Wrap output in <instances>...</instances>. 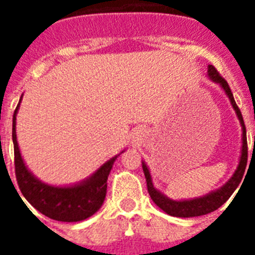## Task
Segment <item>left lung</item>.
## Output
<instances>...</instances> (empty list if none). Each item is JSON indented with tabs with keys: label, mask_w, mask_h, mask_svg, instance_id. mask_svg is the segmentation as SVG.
I'll return each mask as SVG.
<instances>
[{
	"label": "left lung",
	"mask_w": 255,
	"mask_h": 255,
	"mask_svg": "<svg viewBox=\"0 0 255 255\" xmlns=\"http://www.w3.org/2000/svg\"><path fill=\"white\" fill-rule=\"evenodd\" d=\"M208 75L209 78L213 80V82L218 83L221 87L224 88V91L226 92L227 97L230 98V102L233 105L234 110H235L236 115H238L240 124H242L243 128V149H242V157H240V162H239V166L236 168L235 173L233 175V177L229 180V181L225 184L221 189L216 191H212L209 194L204 195V197L197 198V199H190V200H172L168 199L167 197H164L163 194H161L157 189L153 186L152 184V177H150V173L148 167L145 166V163L143 162V171L144 175H145V180H147V188L148 193H149L150 198L154 202L159 208L163 212H166L167 215L173 216V217H197V216H203L207 213H211V212L216 211V209L220 208L224 203H226L227 199H229L233 193L235 191V189L238 188L240 181H242L243 176H244L245 167H247L248 162V141H247V129H245V124L243 120V115L240 112V108L236 105L235 100H234V94L230 89V85L227 84V82L225 80L222 76L220 75L215 66L209 65L208 66Z\"/></svg>",
	"instance_id": "left-lung-1"
}]
</instances>
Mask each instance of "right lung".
Instances as JSON below:
<instances>
[{
    "mask_svg": "<svg viewBox=\"0 0 255 255\" xmlns=\"http://www.w3.org/2000/svg\"><path fill=\"white\" fill-rule=\"evenodd\" d=\"M19 105L12 117V141L15 154V175L21 194L37 211L52 220L78 222L93 216L103 204L107 191L108 175L116 157L106 162L89 179L78 185L56 188L39 181L25 167L17 145L15 125Z\"/></svg>",
    "mask_w": 255,
    "mask_h": 255,
    "instance_id": "1",
    "label": "right lung"
}]
</instances>
